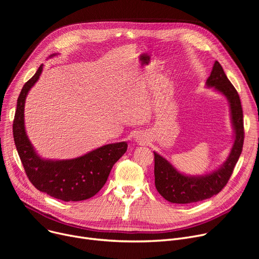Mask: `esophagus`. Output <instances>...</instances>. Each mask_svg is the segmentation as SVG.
Masks as SVG:
<instances>
[{
    "label": "esophagus",
    "instance_id": "esophagus-1",
    "mask_svg": "<svg viewBox=\"0 0 259 259\" xmlns=\"http://www.w3.org/2000/svg\"><path fill=\"white\" fill-rule=\"evenodd\" d=\"M137 142H138L139 144H145V143H146V140H145L144 138H142V137H138Z\"/></svg>",
    "mask_w": 259,
    "mask_h": 259
}]
</instances>
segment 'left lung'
Here are the masks:
<instances>
[{
  "label": "left lung",
  "mask_w": 259,
  "mask_h": 259,
  "mask_svg": "<svg viewBox=\"0 0 259 259\" xmlns=\"http://www.w3.org/2000/svg\"><path fill=\"white\" fill-rule=\"evenodd\" d=\"M206 85L224 94L229 101L231 120L234 129V144L227 160L219 169L200 176H188L179 172L166 158L154 152L156 190L166 200L173 203L196 202L220 193L232 175L242 151L244 131L240 99L217 61L214 63Z\"/></svg>",
  "instance_id": "8db88e82"
}]
</instances>
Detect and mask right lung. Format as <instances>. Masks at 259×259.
I'll return each mask as SVG.
<instances>
[{
    "label": "right lung",
    "mask_w": 259,
    "mask_h": 259,
    "mask_svg": "<svg viewBox=\"0 0 259 259\" xmlns=\"http://www.w3.org/2000/svg\"><path fill=\"white\" fill-rule=\"evenodd\" d=\"M56 56L52 54L51 57ZM43 71V64L23 86L18 98L13 119V140L27 178L39 191L64 201L85 200L97 194L115 162L127 151V143L102 146L72 159L50 160L40 158L27 137L24 124L25 100Z\"/></svg>",
    "instance_id": "obj_1"
}]
</instances>
